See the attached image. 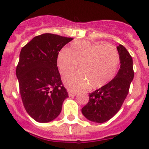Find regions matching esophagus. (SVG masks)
I'll return each instance as SVG.
<instances>
[{"label": "esophagus", "mask_w": 149, "mask_h": 149, "mask_svg": "<svg viewBox=\"0 0 149 149\" xmlns=\"http://www.w3.org/2000/svg\"><path fill=\"white\" fill-rule=\"evenodd\" d=\"M76 93L75 92H71V91H69V93H68V95H69V97H75V96H76Z\"/></svg>", "instance_id": "34e87169"}]
</instances>
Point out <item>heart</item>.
Segmentation results:
<instances>
[{"label":"heart","instance_id":"heart-1","mask_svg":"<svg viewBox=\"0 0 149 149\" xmlns=\"http://www.w3.org/2000/svg\"><path fill=\"white\" fill-rule=\"evenodd\" d=\"M120 56L112 45L95 44L81 40L72 43L68 49H62L57 60L58 70L63 78L77 68L81 72L65 79L66 86L73 91L84 89L89 86L97 88L107 84L116 73Z\"/></svg>","mask_w":149,"mask_h":149}]
</instances>
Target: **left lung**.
Here are the masks:
<instances>
[{
	"label": "left lung",
	"instance_id": "obj_1",
	"mask_svg": "<svg viewBox=\"0 0 149 149\" xmlns=\"http://www.w3.org/2000/svg\"><path fill=\"white\" fill-rule=\"evenodd\" d=\"M120 68L118 74L108 84L89 94L88 102L81 109L90 121L102 123L110 120L120 110L128 94L134 77L133 58L124 46L117 47Z\"/></svg>",
	"mask_w": 149,
	"mask_h": 149
}]
</instances>
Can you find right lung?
Masks as SVG:
<instances>
[{"label":"right lung","instance_id":"1","mask_svg":"<svg viewBox=\"0 0 149 149\" xmlns=\"http://www.w3.org/2000/svg\"><path fill=\"white\" fill-rule=\"evenodd\" d=\"M72 40L46 33L34 37L21 50L16 69L19 91L27 113L39 123L55 119L68 97L57 60L60 50Z\"/></svg>","mask_w":149,"mask_h":149}]
</instances>
